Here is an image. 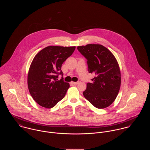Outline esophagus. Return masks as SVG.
Returning <instances> with one entry per match:
<instances>
[{"label": "esophagus", "instance_id": "1", "mask_svg": "<svg viewBox=\"0 0 150 150\" xmlns=\"http://www.w3.org/2000/svg\"><path fill=\"white\" fill-rule=\"evenodd\" d=\"M71 84H73V85H77V84H79V82H71Z\"/></svg>", "mask_w": 150, "mask_h": 150}]
</instances>
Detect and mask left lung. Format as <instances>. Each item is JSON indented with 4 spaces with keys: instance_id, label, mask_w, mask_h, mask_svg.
<instances>
[{
    "instance_id": "left-lung-1",
    "label": "left lung",
    "mask_w": 150,
    "mask_h": 150,
    "mask_svg": "<svg viewBox=\"0 0 150 150\" xmlns=\"http://www.w3.org/2000/svg\"><path fill=\"white\" fill-rule=\"evenodd\" d=\"M79 51L87 59L88 71L95 76L86 84L83 95L98 108L111 105L118 95L121 86V72L114 55L100 44L78 46Z\"/></svg>"
}]
</instances>
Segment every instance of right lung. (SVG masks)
<instances>
[{"label":"right lung","mask_w":150,"mask_h":150,"mask_svg":"<svg viewBox=\"0 0 150 150\" xmlns=\"http://www.w3.org/2000/svg\"><path fill=\"white\" fill-rule=\"evenodd\" d=\"M76 47L48 46L33 58L28 75V86L35 101L50 108L65 96L70 85L64 81L62 64L72 55ZM59 74L62 75L57 80Z\"/></svg>","instance_id":"obj_1"}]
</instances>
